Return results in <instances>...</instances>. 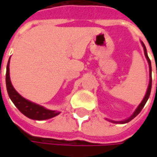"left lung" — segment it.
I'll list each match as a JSON object with an SVG mask.
<instances>
[{
    "label": "left lung",
    "mask_w": 157,
    "mask_h": 157,
    "mask_svg": "<svg viewBox=\"0 0 157 157\" xmlns=\"http://www.w3.org/2000/svg\"><path fill=\"white\" fill-rule=\"evenodd\" d=\"M142 43V45L143 47V50H144V54H145V57L147 58V61H148V66H149V83H148V89H147V92H146V94H145V96H144V98H143V100H142V102L140 103V105L137 106V108H136L135 112L131 114V116L128 117V119H126V120H124V121H112V120H108V119H106L108 121H110V122H113V123H118V124H124V123H128V122H129L130 121H132L133 119L135 117H136L138 114H139V113L142 111V109L143 108V106L145 105L146 104V102H147V100H148V98H149V95H150V92H151V86H152V78H151V62H150V60H149V58H148V53H147V50H146V47L144 45V44Z\"/></svg>",
    "instance_id": "obj_1"
}]
</instances>
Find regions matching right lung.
Segmentation results:
<instances>
[{
    "mask_svg": "<svg viewBox=\"0 0 157 157\" xmlns=\"http://www.w3.org/2000/svg\"><path fill=\"white\" fill-rule=\"evenodd\" d=\"M9 60L8 62L7 72H6V86H7V91H8L10 100H12V102L18 108V110L21 112L22 114H24L26 117L32 119V120H36V121L48 120V119H51L58 115L60 112L50 110L43 105L34 103L32 101L23 98L15 91L10 80V77H9Z\"/></svg>",
    "mask_w": 157,
    "mask_h": 157,
    "instance_id": "right-lung-1",
    "label": "right lung"
}]
</instances>
